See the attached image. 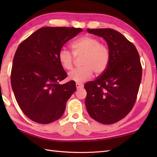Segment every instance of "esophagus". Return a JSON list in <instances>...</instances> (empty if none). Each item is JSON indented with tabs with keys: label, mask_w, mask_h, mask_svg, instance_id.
<instances>
[{
	"label": "esophagus",
	"mask_w": 157,
	"mask_h": 157,
	"mask_svg": "<svg viewBox=\"0 0 157 157\" xmlns=\"http://www.w3.org/2000/svg\"><path fill=\"white\" fill-rule=\"evenodd\" d=\"M76 88L79 89V88H82L83 87H84V85H83L82 84H79V83H76Z\"/></svg>",
	"instance_id": "1"
}]
</instances>
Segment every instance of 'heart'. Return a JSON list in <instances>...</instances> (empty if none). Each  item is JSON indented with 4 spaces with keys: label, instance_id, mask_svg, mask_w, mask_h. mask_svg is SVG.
Wrapping results in <instances>:
<instances>
[{
    "label": "heart",
    "instance_id": "obj_1",
    "mask_svg": "<svg viewBox=\"0 0 157 157\" xmlns=\"http://www.w3.org/2000/svg\"><path fill=\"white\" fill-rule=\"evenodd\" d=\"M72 53L65 48H62L58 54L59 61L66 70L73 68L75 56H81L82 67L73 69L69 73L70 80L78 83L84 82L92 77L93 72L101 75L107 68L111 57L109 46L100 40L91 36H84L71 43Z\"/></svg>",
    "mask_w": 157,
    "mask_h": 157
}]
</instances>
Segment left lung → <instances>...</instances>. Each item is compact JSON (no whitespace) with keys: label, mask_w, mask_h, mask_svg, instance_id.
Listing matches in <instances>:
<instances>
[{"label":"left lung","mask_w":157,"mask_h":157,"mask_svg":"<svg viewBox=\"0 0 157 157\" xmlns=\"http://www.w3.org/2000/svg\"><path fill=\"white\" fill-rule=\"evenodd\" d=\"M87 31L105 40L111 57L105 71L84 85L86 109L96 121L113 124L124 118L136 102L142 74L140 56L136 46L115 29Z\"/></svg>","instance_id":"obj_1"}]
</instances>
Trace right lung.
Listing matches in <instances>:
<instances>
[{
    "label": "right lung",
    "instance_id": "1",
    "mask_svg": "<svg viewBox=\"0 0 157 157\" xmlns=\"http://www.w3.org/2000/svg\"><path fill=\"white\" fill-rule=\"evenodd\" d=\"M82 28L44 27L18 46L13 58L11 83L20 109L32 121L47 124L63 115L66 102L76 90L75 82L64 84L67 78L58 54Z\"/></svg>",
    "mask_w": 157,
    "mask_h": 157
}]
</instances>
